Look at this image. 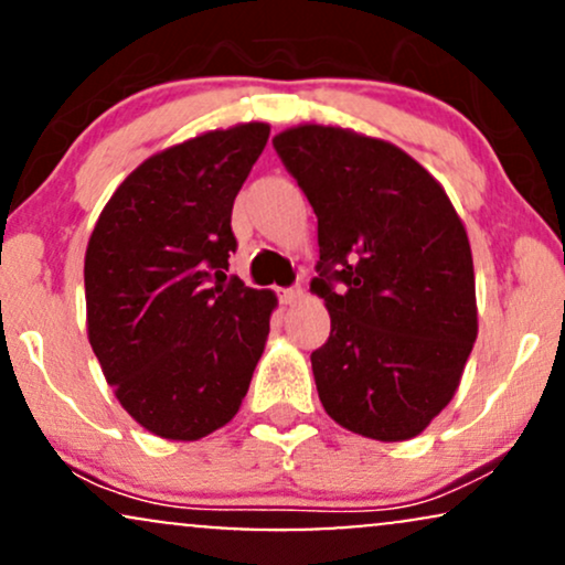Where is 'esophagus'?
I'll return each mask as SVG.
<instances>
[{
	"mask_svg": "<svg viewBox=\"0 0 565 565\" xmlns=\"http://www.w3.org/2000/svg\"><path fill=\"white\" fill-rule=\"evenodd\" d=\"M278 300L284 305H295L297 300H302V287H287L281 289V295H278Z\"/></svg>",
	"mask_w": 565,
	"mask_h": 565,
	"instance_id": "1",
	"label": "esophagus"
}]
</instances>
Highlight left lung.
Instances as JSON below:
<instances>
[{
    "instance_id": "8db88e82",
    "label": "left lung",
    "mask_w": 565,
    "mask_h": 565,
    "mask_svg": "<svg viewBox=\"0 0 565 565\" xmlns=\"http://www.w3.org/2000/svg\"><path fill=\"white\" fill-rule=\"evenodd\" d=\"M274 148L319 217L310 287L332 332L310 364L323 408L359 436H419L478 334L462 220L436 178L385 140L305 125Z\"/></svg>"
}]
</instances>
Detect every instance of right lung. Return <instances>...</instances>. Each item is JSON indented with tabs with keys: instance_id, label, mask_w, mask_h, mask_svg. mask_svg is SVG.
<instances>
[{
	"instance_id": "add662e5",
	"label": "right lung",
	"mask_w": 565,
	"mask_h": 565,
	"mask_svg": "<svg viewBox=\"0 0 565 565\" xmlns=\"http://www.w3.org/2000/svg\"><path fill=\"white\" fill-rule=\"evenodd\" d=\"M268 135L249 121L142 161L89 236V345L119 404L153 436H210L249 391L276 297L225 270L238 246L233 201Z\"/></svg>"
}]
</instances>
